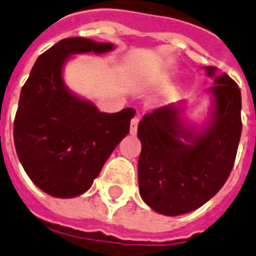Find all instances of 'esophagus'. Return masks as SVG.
<instances>
[{
	"label": "esophagus",
	"instance_id": "esophagus-1",
	"mask_svg": "<svg viewBox=\"0 0 256 256\" xmlns=\"http://www.w3.org/2000/svg\"><path fill=\"white\" fill-rule=\"evenodd\" d=\"M138 124H140V116H135L131 120V126H130L131 134H136V131H138Z\"/></svg>",
	"mask_w": 256,
	"mask_h": 256
}]
</instances>
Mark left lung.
I'll list each match as a JSON object with an SVG mask.
<instances>
[{"label": "left lung", "mask_w": 256, "mask_h": 256, "mask_svg": "<svg viewBox=\"0 0 256 256\" xmlns=\"http://www.w3.org/2000/svg\"><path fill=\"white\" fill-rule=\"evenodd\" d=\"M214 72L207 68L210 77ZM214 83L212 122L200 134L184 128L173 106L145 114L138 125L140 197L160 214L180 216L202 207L232 170L242 131L241 92L226 73Z\"/></svg>", "instance_id": "obj_1"}]
</instances>
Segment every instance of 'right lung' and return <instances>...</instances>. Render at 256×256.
<instances>
[{"label":"right lung","mask_w":256,"mask_h":256,"mask_svg":"<svg viewBox=\"0 0 256 256\" xmlns=\"http://www.w3.org/2000/svg\"><path fill=\"white\" fill-rule=\"evenodd\" d=\"M111 44L68 38L42 53L20 90L14 142L30 180L53 197L70 198L92 188L111 152L130 132L134 108L100 112L64 87L62 66L74 53H104Z\"/></svg>","instance_id":"add662e5"}]
</instances>
